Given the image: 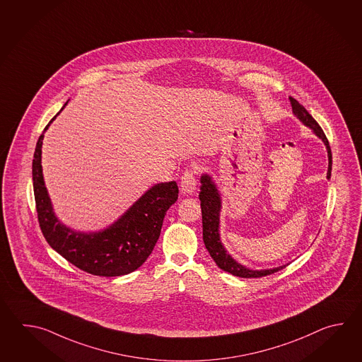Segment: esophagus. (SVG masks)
Listing matches in <instances>:
<instances>
[{"label": "esophagus", "instance_id": "34e87169", "mask_svg": "<svg viewBox=\"0 0 362 362\" xmlns=\"http://www.w3.org/2000/svg\"><path fill=\"white\" fill-rule=\"evenodd\" d=\"M181 192L182 194H192L197 190V181H195V173L192 170H186L181 177Z\"/></svg>", "mask_w": 362, "mask_h": 362}]
</instances>
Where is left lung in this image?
Here are the masks:
<instances>
[{
    "label": "left lung",
    "instance_id": "8db88e82",
    "mask_svg": "<svg viewBox=\"0 0 362 362\" xmlns=\"http://www.w3.org/2000/svg\"><path fill=\"white\" fill-rule=\"evenodd\" d=\"M290 102L293 106V115L296 116L301 123L309 127L315 136L322 139L329 158V168H327V178L331 177V165H332V156L329 141L326 139L321 127L315 122L312 115L305 108L301 106L298 100L290 97ZM200 207H202V223H203V240L211 255L220 269L230 273L233 276L240 278H259L269 276L278 270L284 269L288 264L277 267L273 269L254 270L247 268L245 265L235 262L228 251L225 250L221 238H220V212H221V195L217 189V185L212 177L204 173L200 176Z\"/></svg>",
    "mask_w": 362,
    "mask_h": 362
}]
</instances>
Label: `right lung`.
Segmentation results:
<instances>
[{
	"label": "right lung",
	"mask_w": 362,
	"mask_h": 362,
	"mask_svg": "<svg viewBox=\"0 0 362 362\" xmlns=\"http://www.w3.org/2000/svg\"><path fill=\"white\" fill-rule=\"evenodd\" d=\"M42 139L44 133L33 155L32 180L40 228L47 243L67 262L94 276L117 277L139 269L154 250L168 208L177 200V184L170 181L154 185L103 230H74L58 220L47 194L41 165Z\"/></svg>",
	"instance_id": "1"
}]
</instances>
